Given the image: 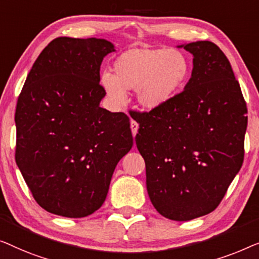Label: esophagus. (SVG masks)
Wrapping results in <instances>:
<instances>
[{"mask_svg": "<svg viewBox=\"0 0 259 259\" xmlns=\"http://www.w3.org/2000/svg\"><path fill=\"white\" fill-rule=\"evenodd\" d=\"M130 128H131V133H133V136L135 137L137 135V131H138V124L135 121H133V119L130 121Z\"/></svg>", "mask_w": 259, "mask_h": 259, "instance_id": "obj_1", "label": "esophagus"}]
</instances>
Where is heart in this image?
I'll use <instances>...</instances> for the list:
<instances>
[{"mask_svg": "<svg viewBox=\"0 0 259 259\" xmlns=\"http://www.w3.org/2000/svg\"><path fill=\"white\" fill-rule=\"evenodd\" d=\"M190 70V61L180 50L131 48L116 58L114 75H102L101 85L112 104L122 105L125 92L135 90L138 105L154 111L183 90Z\"/></svg>", "mask_w": 259, "mask_h": 259, "instance_id": "b5f03b06", "label": "heart"}]
</instances>
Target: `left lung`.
<instances>
[{"instance_id":"left-lung-1","label":"left lung","mask_w":259,"mask_h":259,"mask_svg":"<svg viewBox=\"0 0 259 259\" xmlns=\"http://www.w3.org/2000/svg\"><path fill=\"white\" fill-rule=\"evenodd\" d=\"M192 55L184 90L158 110L138 116V151L155 209L187 222L218 206L240 170L247 116L224 53L210 41L177 46Z\"/></svg>"}]
</instances>
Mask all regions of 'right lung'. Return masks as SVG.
I'll return each instance as SVG.
<instances>
[{"label":"right lung","instance_id":"1","mask_svg":"<svg viewBox=\"0 0 259 259\" xmlns=\"http://www.w3.org/2000/svg\"><path fill=\"white\" fill-rule=\"evenodd\" d=\"M104 38L57 37L32 64L17 101L16 164L35 201L58 216L100 209L117 163L133 148L128 116L100 107Z\"/></svg>","mask_w":259,"mask_h":259}]
</instances>
